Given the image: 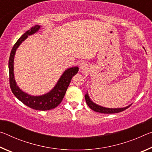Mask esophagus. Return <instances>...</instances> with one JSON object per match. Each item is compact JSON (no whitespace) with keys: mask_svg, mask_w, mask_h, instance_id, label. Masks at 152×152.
Here are the masks:
<instances>
[{"mask_svg":"<svg viewBox=\"0 0 152 152\" xmlns=\"http://www.w3.org/2000/svg\"><path fill=\"white\" fill-rule=\"evenodd\" d=\"M80 70L82 71L83 70H85L87 69V65L85 63H82L80 64Z\"/></svg>","mask_w":152,"mask_h":152,"instance_id":"esophagus-1","label":"esophagus"}]
</instances>
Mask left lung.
<instances>
[{"label":"left lung","instance_id":"1","mask_svg":"<svg viewBox=\"0 0 152 152\" xmlns=\"http://www.w3.org/2000/svg\"><path fill=\"white\" fill-rule=\"evenodd\" d=\"M85 100L88 106L91 108L92 110H93L94 111H96L98 113H104V114H112V113H117L122 112L131 106V105H129V106H127L124 108H120V109H109V108L102 107L101 106H99V105H97L94 103V102L90 99L88 93H86L85 95Z\"/></svg>","mask_w":152,"mask_h":152}]
</instances>
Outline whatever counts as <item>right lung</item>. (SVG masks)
I'll return each instance as SVG.
<instances>
[{
    "label": "right lung",
    "mask_w": 152,
    "mask_h": 152,
    "mask_svg": "<svg viewBox=\"0 0 152 152\" xmlns=\"http://www.w3.org/2000/svg\"><path fill=\"white\" fill-rule=\"evenodd\" d=\"M39 28L40 26L38 25L32 27L17 40V42L15 43L14 46L12 47L9 60V84L12 93L26 106L35 110H48L54 109L60 104L64 99L67 89L68 88L72 78L75 74L78 73V67H72V68L66 70L61 76L54 88L48 93L42 95V96H31V95L23 92L17 86L13 73V61L15 51L22 42H23L28 37V35H32L37 32L39 29Z\"/></svg>",
    "instance_id": "add662e5"
}]
</instances>
